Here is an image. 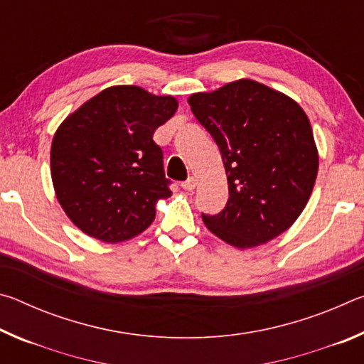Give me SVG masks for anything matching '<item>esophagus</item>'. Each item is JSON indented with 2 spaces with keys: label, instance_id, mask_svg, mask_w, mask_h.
I'll list each match as a JSON object with an SVG mask.
<instances>
[{
  "label": "esophagus",
  "instance_id": "esophagus-1",
  "mask_svg": "<svg viewBox=\"0 0 364 364\" xmlns=\"http://www.w3.org/2000/svg\"><path fill=\"white\" fill-rule=\"evenodd\" d=\"M196 186H197V180L194 176H191V178H188L186 181L181 183V188L186 189V191H193V189H196Z\"/></svg>",
  "mask_w": 364,
  "mask_h": 364
}]
</instances>
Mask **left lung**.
Segmentation results:
<instances>
[{"label": "left lung", "instance_id": "left-lung-1", "mask_svg": "<svg viewBox=\"0 0 364 364\" xmlns=\"http://www.w3.org/2000/svg\"><path fill=\"white\" fill-rule=\"evenodd\" d=\"M191 110L218 144L230 199L207 230L237 249L267 244L304 212L318 175L310 120L292 97L241 78L188 97Z\"/></svg>", "mask_w": 364, "mask_h": 364}]
</instances>
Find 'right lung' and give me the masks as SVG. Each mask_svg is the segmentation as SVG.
I'll return each mask as SVG.
<instances>
[{"label":"right lung","instance_id":"1","mask_svg":"<svg viewBox=\"0 0 364 364\" xmlns=\"http://www.w3.org/2000/svg\"><path fill=\"white\" fill-rule=\"evenodd\" d=\"M178 109L173 96L117 85L60 123L51 144L54 193L90 237L115 244L143 232L171 191L154 132Z\"/></svg>","mask_w":364,"mask_h":364}]
</instances>
